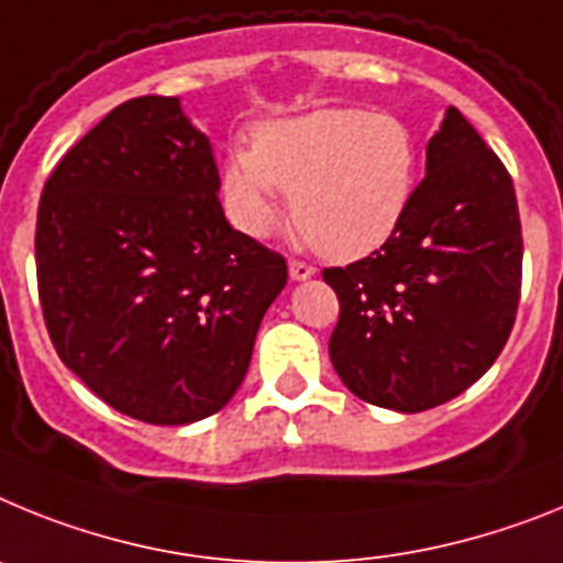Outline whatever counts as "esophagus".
Instances as JSON below:
<instances>
[{
    "label": "esophagus",
    "mask_w": 563,
    "mask_h": 563,
    "mask_svg": "<svg viewBox=\"0 0 563 563\" xmlns=\"http://www.w3.org/2000/svg\"><path fill=\"white\" fill-rule=\"evenodd\" d=\"M288 275H291V280H309L311 275H314V266L306 261H288Z\"/></svg>",
    "instance_id": "obj_1"
}]
</instances>
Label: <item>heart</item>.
<instances>
[{"mask_svg":"<svg viewBox=\"0 0 563 563\" xmlns=\"http://www.w3.org/2000/svg\"><path fill=\"white\" fill-rule=\"evenodd\" d=\"M417 189V141L394 112L322 107L268 121L252 146L229 150L221 195L249 238L291 218L322 254L351 261L374 252L402 221Z\"/></svg>","mask_w":563,"mask_h":563,"instance_id":"obj_1","label":"heart"}]
</instances>
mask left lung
Returning <instances> with one entry per match:
<instances>
[{"mask_svg": "<svg viewBox=\"0 0 563 563\" xmlns=\"http://www.w3.org/2000/svg\"><path fill=\"white\" fill-rule=\"evenodd\" d=\"M512 178L456 107L383 246L322 268L340 300L329 354L363 402L419 413L459 397L505 349L521 297Z\"/></svg>", "mask_w": 563, "mask_h": 563, "instance_id": "1", "label": "left lung"}]
</instances>
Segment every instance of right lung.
I'll return each instance as SVG.
<instances>
[{
	"instance_id": "add662e5",
	"label": "right lung",
	"mask_w": 563,
	"mask_h": 563,
	"mask_svg": "<svg viewBox=\"0 0 563 563\" xmlns=\"http://www.w3.org/2000/svg\"><path fill=\"white\" fill-rule=\"evenodd\" d=\"M212 146L175 96L119 104L38 200L36 280L62 363L110 408L189 424L241 388L283 254L229 227Z\"/></svg>"
}]
</instances>
